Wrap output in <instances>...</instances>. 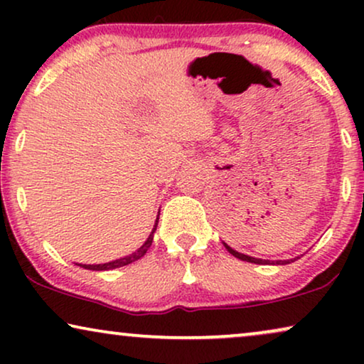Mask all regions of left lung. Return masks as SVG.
I'll use <instances>...</instances> for the list:
<instances>
[{"mask_svg":"<svg viewBox=\"0 0 364 364\" xmlns=\"http://www.w3.org/2000/svg\"><path fill=\"white\" fill-rule=\"evenodd\" d=\"M225 248L228 252L232 253L233 257H237V258H240V260H243V262H250V263H258V265H262V263H270L268 260H262V258H253V257H248V255H243V253H238V252H235L233 250V248H230L228 245H225ZM290 262H293V260H280V262H277V263H282V265H285V263H290Z\"/></svg>","mask_w":364,"mask_h":364,"instance_id":"8db88e82","label":"left lung"}]
</instances>
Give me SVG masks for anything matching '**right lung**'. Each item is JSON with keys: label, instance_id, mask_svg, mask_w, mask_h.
<instances>
[{"label": "right lung", "instance_id": "add662e5", "mask_svg": "<svg viewBox=\"0 0 364 364\" xmlns=\"http://www.w3.org/2000/svg\"><path fill=\"white\" fill-rule=\"evenodd\" d=\"M157 222H159V217H157ZM157 222H156V225H154V230H152L151 235H149L146 243H144V245H142L141 248H139L137 252H134L132 255L124 257V258H119V260H114V262H109V263H102V265H79V267L87 268V270H114V268L129 265V263L139 260V258H142L144 255H146V252H147L149 248H151V245H152L154 232H156V228H157Z\"/></svg>", "mask_w": 364, "mask_h": 364}]
</instances>
